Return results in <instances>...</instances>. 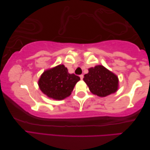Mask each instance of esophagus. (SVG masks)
Segmentation results:
<instances>
[{
  "instance_id": "obj_1",
  "label": "esophagus",
  "mask_w": 150,
  "mask_h": 150,
  "mask_svg": "<svg viewBox=\"0 0 150 150\" xmlns=\"http://www.w3.org/2000/svg\"><path fill=\"white\" fill-rule=\"evenodd\" d=\"M79 77H80L81 80H82V79H83V78H84V75H79Z\"/></svg>"
}]
</instances>
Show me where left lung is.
<instances>
[{
    "instance_id": "left-lung-1",
    "label": "left lung",
    "mask_w": 150,
    "mask_h": 150,
    "mask_svg": "<svg viewBox=\"0 0 150 150\" xmlns=\"http://www.w3.org/2000/svg\"><path fill=\"white\" fill-rule=\"evenodd\" d=\"M88 71L83 80L92 93L98 97H106L117 91L119 79L113 73L101 65L90 68Z\"/></svg>"
}]
</instances>
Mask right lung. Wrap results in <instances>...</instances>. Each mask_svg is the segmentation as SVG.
Returning <instances> with one entry per match:
<instances>
[{
	"label": "right lung",
	"mask_w": 150,
	"mask_h": 150,
	"mask_svg": "<svg viewBox=\"0 0 150 150\" xmlns=\"http://www.w3.org/2000/svg\"><path fill=\"white\" fill-rule=\"evenodd\" d=\"M80 77L69 74L67 68L60 64L44 71L39 80V86L42 93L50 98L62 100L69 97Z\"/></svg>",
	"instance_id": "add662e5"
}]
</instances>
